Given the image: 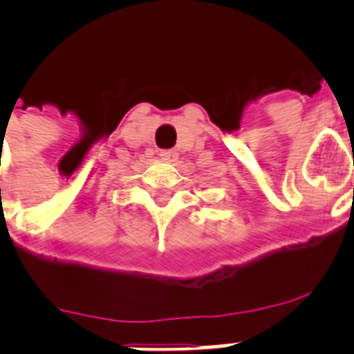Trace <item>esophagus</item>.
Returning a JSON list of instances; mask_svg holds the SVG:
<instances>
[{
    "instance_id": "1",
    "label": "esophagus",
    "mask_w": 354,
    "mask_h": 354,
    "mask_svg": "<svg viewBox=\"0 0 354 354\" xmlns=\"http://www.w3.org/2000/svg\"><path fill=\"white\" fill-rule=\"evenodd\" d=\"M160 156H161V160H163V161H176L178 160L176 150H161Z\"/></svg>"
}]
</instances>
